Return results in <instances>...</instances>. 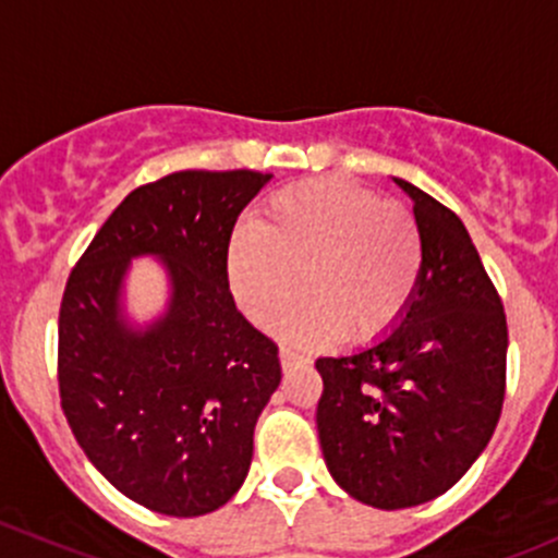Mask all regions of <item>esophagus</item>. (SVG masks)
I'll return each mask as SVG.
<instances>
[{"label": "esophagus", "mask_w": 558, "mask_h": 558, "mask_svg": "<svg viewBox=\"0 0 558 558\" xmlns=\"http://www.w3.org/2000/svg\"><path fill=\"white\" fill-rule=\"evenodd\" d=\"M280 364H283V369H294L300 364H311V356L300 353L296 348H280Z\"/></svg>", "instance_id": "1"}]
</instances>
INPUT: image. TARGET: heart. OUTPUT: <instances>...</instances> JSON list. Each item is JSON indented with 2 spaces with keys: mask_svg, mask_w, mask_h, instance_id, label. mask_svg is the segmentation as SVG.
I'll list each match as a JSON object with an SVG mask.
<instances>
[{
  "mask_svg": "<svg viewBox=\"0 0 558 558\" xmlns=\"http://www.w3.org/2000/svg\"><path fill=\"white\" fill-rule=\"evenodd\" d=\"M424 272V240L413 213L342 178H313L275 191L234 238L227 278L240 311L272 326L291 313V337L373 342L408 313Z\"/></svg>",
  "mask_w": 558,
  "mask_h": 558,
  "instance_id": "heart-1",
  "label": "heart"
}]
</instances>
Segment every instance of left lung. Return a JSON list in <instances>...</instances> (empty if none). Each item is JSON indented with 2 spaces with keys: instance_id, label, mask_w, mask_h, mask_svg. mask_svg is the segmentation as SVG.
Listing matches in <instances>:
<instances>
[{
  "instance_id": "8db88e82",
  "label": "left lung",
  "mask_w": 558,
  "mask_h": 558,
  "mask_svg": "<svg viewBox=\"0 0 558 558\" xmlns=\"http://www.w3.org/2000/svg\"><path fill=\"white\" fill-rule=\"evenodd\" d=\"M424 272L402 324L378 345L324 356L315 410L331 477L380 510L440 497L497 429L508 373V318L464 223L418 185Z\"/></svg>"
}]
</instances>
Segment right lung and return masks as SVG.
Listing matches in <instances>:
<instances>
[{
    "instance_id": "right-lung-1",
    "label": "right lung",
    "mask_w": 558,
    "mask_h": 558,
    "mask_svg": "<svg viewBox=\"0 0 558 558\" xmlns=\"http://www.w3.org/2000/svg\"><path fill=\"white\" fill-rule=\"evenodd\" d=\"M272 174L183 170L134 189L66 280L59 397L92 464L154 513L194 519L243 486L253 429L280 386L278 345L234 305L232 229ZM168 264L173 300L145 332L117 294L134 255Z\"/></svg>"
}]
</instances>
